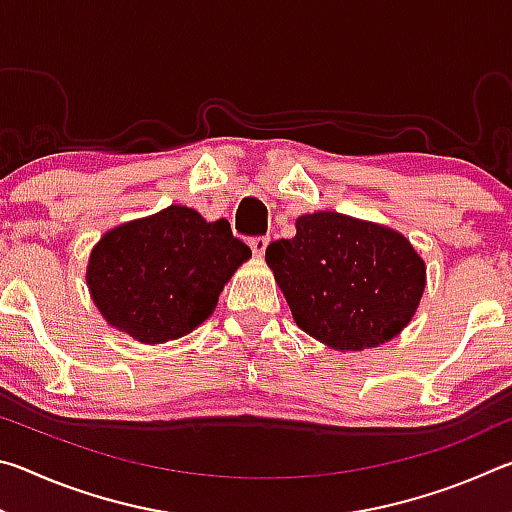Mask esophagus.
Wrapping results in <instances>:
<instances>
[{"mask_svg": "<svg viewBox=\"0 0 512 512\" xmlns=\"http://www.w3.org/2000/svg\"><path fill=\"white\" fill-rule=\"evenodd\" d=\"M268 241H271L268 237H255V239H250V250H253L255 257H262V255L266 253Z\"/></svg>", "mask_w": 512, "mask_h": 512, "instance_id": "34e87169", "label": "esophagus"}]
</instances>
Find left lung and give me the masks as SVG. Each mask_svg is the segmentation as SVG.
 I'll use <instances>...</instances> for the list:
<instances>
[{
  "label": "left lung",
  "mask_w": 512,
  "mask_h": 512,
  "mask_svg": "<svg viewBox=\"0 0 512 512\" xmlns=\"http://www.w3.org/2000/svg\"><path fill=\"white\" fill-rule=\"evenodd\" d=\"M266 264L296 325L341 352L400 334L427 282L424 259L404 235L339 212L298 216L296 237L273 241Z\"/></svg>",
  "instance_id": "obj_1"
}]
</instances>
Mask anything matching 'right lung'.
Masks as SVG:
<instances>
[{
	"instance_id": "obj_1",
	"label": "right lung",
	"mask_w": 512,
	"mask_h": 512,
	"mask_svg": "<svg viewBox=\"0 0 512 512\" xmlns=\"http://www.w3.org/2000/svg\"><path fill=\"white\" fill-rule=\"evenodd\" d=\"M250 255L225 219L207 223L192 207L169 205L108 230L92 248L85 280L112 327L155 345L205 323Z\"/></svg>"
}]
</instances>
